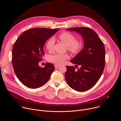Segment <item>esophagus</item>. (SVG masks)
Segmentation results:
<instances>
[{
    "label": "esophagus",
    "instance_id": "1",
    "mask_svg": "<svg viewBox=\"0 0 121 121\" xmlns=\"http://www.w3.org/2000/svg\"><path fill=\"white\" fill-rule=\"evenodd\" d=\"M59 67V65H55V68H58V67Z\"/></svg>",
    "mask_w": 121,
    "mask_h": 121
}]
</instances>
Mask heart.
<instances>
[{
  "label": "heart",
  "mask_w": 121,
  "mask_h": 121,
  "mask_svg": "<svg viewBox=\"0 0 121 121\" xmlns=\"http://www.w3.org/2000/svg\"><path fill=\"white\" fill-rule=\"evenodd\" d=\"M59 39L67 46V49L72 53H76L80 48V43L76 40L75 36L68 32H63L58 36ZM55 39L50 38L47 42L46 47L47 50L51 51L53 49ZM69 58L66 55L55 54L49 56L48 60L50 62L56 65H61Z\"/></svg>",
  "instance_id": "1"
}]
</instances>
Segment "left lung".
Returning a JSON list of instances; mask_svg holds the SVG:
<instances>
[{"mask_svg":"<svg viewBox=\"0 0 121 121\" xmlns=\"http://www.w3.org/2000/svg\"><path fill=\"white\" fill-rule=\"evenodd\" d=\"M76 31L81 35L84 48L70 62L76 64L66 66L65 79L72 89L78 91H87L96 84L105 66L104 45L97 34L91 29L75 27L66 29ZM79 66L80 68L77 67ZM77 68L78 70H75Z\"/></svg>","mask_w":121,"mask_h":121,"instance_id":"obj_1","label":"left lung"}]
</instances>
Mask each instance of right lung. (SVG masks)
<instances>
[{
	"label": "right lung",
	"mask_w": 121,
	"mask_h": 121,
	"mask_svg": "<svg viewBox=\"0 0 121 121\" xmlns=\"http://www.w3.org/2000/svg\"><path fill=\"white\" fill-rule=\"evenodd\" d=\"M59 29L33 28L23 32L14 44L12 62L17 78L27 87L39 88L49 79L55 70L52 64L47 63L43 68L38 63L44 55L43 46Z\"/></svg>",
	"instance_id": "right-lung-1"
}]
</instances>
